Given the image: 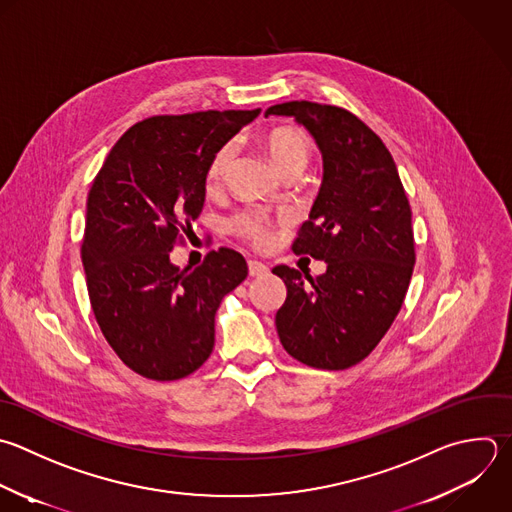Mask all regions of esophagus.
I'll return each instance as SVG.
<instances>
[{"label":"esophagus","mask_w":512,"mask_h":512,"mask_svg":"<svg viewBox=\"0 0 512 512\" xmlns=\"http://www.w3.org/2000/svg\"><path fill=\"white\" fill-rule=\"evenodd\" d=\"M248 274L254 276V278H260V276H266L268 274V266L258 262V260H248Z\"/></svg>","instance_id":"34e87169"}]
</instances>
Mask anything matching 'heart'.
<instances>
[{
	"label": "heart",
	"instance_id": "1",
	"mask_svg": "<svg viewBox=\"0 0 512 512\" xmlns=\"http://www.w3.org/2000/svg\"><path fill=\"white\" fill-rule=\"evenodd\" d=\"M264 146L274 168L284 176L294 170H304L312 156L310 138L294 126H276L264 134ZM236 158L234 142L222 144L212 156L206 170V188L214 192L224 182ZM286 216H270L260 210H244L230 220V230L254 246H268L272 240V228L276 222H284Z\"/></svg>",
	"mask_w": 512,
	"mask_h": 512
}]
</instances>
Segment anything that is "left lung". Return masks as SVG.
<instances>
[{"mask_svg":"<svg viewBox=\"0 0 512 512\" xmlns=\"http://www.w3.org/2000/svg\"><path fill=\"white\" fill-rule=\"evenodd\" d=\"M272 114L302 124L322 152V186L292 250L326 262L316 278L272 270L288 290L276 330L302 364L344 370L376 348L404 302L416 260L410 204L388 148L348 110L302 100Z\"/></svg>","mask_w":512,"mask_h":512,"instance_id":"8db88e82","label":"left lung"}]
</instances>
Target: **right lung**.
Wrapping results in <instances>:
<instances>
[{"instance_id": "obj_1", "label": "right lung", "mask_w": 512, "mask_h": 512, "mask_svg": "<svg viewBox=\"0 0 512 512\" xmlns=\"http://www.w3.org/2000/svg\"><path fill=\"white\" fill-rule=\"evenodd\" d=\"M260 110L154 116L112 148L88 194L82 262L94 316L120 360L144 378L180 380L214 348L222 298L246 276L242 254L212 250L180 270L170 252L204 206L216 150Z\"/></svg>"}]
</instances>
